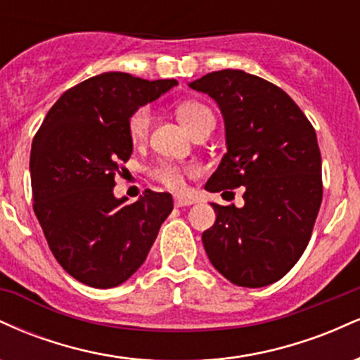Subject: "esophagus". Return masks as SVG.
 <instances>
[{"label":"esophagus","mask_w":360,"mask_h":360,"mask_svg":"<svg viewBox=\"0 0 360 360\" xmlns=\"http://www.w3.org/2000/svg\"><path fill=\"white\" fill-rule=\"evenodd\" d=\"M193 203H194V201L191 200V198H184V196H176L174 198V205L177 206V208H181V206H189Z\"/></svg>","instance_id":"34e87169"}]
</instances>
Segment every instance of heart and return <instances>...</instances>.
Returning a JSON list of instances; mask_svg holds the SVG:
<instances>
[{"mask_svg": "<svg viewBox=\"0 0 360 360\" xmlns=\"http://www.w3.org/2000/svg\"><path fill=\"white\" fill-rule=\"evenodd\" d=\"M177 117H179L183 125L188 128L191 134H196L201 127L206 123H214L213 113L208 106L198 101H186L183 105L177 106ZM150 110L147 106H140L130 115L128 118V135L134 143H143L148 137V130H150ZM194 167H179L176 164L162 162L155 166L150 171V176L155 181L162 183L164 186L171 189H179L184 183L186 174H193Z\"/></svg>", "mask_w": 360, "mask_h": 360, "instance_id": "obj_1", "label": "heart"}]
</instances>
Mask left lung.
Instances as JSON below:
<instances>
[{
	"mask_svg": "<svg viewBox=\"0 0 360 360\" xmlns=\"http://www.w3.org/2000/svg\"><path fill=\"white\" fill-rule=\"evenodd\" d=\"M220 106L226 154L205 189L243 188L245 205L212 203L217 220L203 232L213 267L230 283L262 288L298 262L323 196L321 155L309 120L272 82L223 69L189 82Z\"/></svg>",
	"mask_w": 360,
	"mask_h": 360,
	"instance_id": "obj_1",
	"label": "left lung"
}]
</instances>
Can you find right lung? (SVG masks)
I'll use <instances>...</instances> for the list:
<instances>
[{"instance_id": "1", "label": "right lung", "mask_w": 360, "mask_h": 360, "mask_svg": "<svg viewBox=\"0 0 360 360\" xmlns=\"http://www.w3.org/2000/svg\"><path fill=\"white\" fill-rule=\"evenodd\" d=\"M176 84L103 72L65 91L35 134L34 212L53 257L82 284L106 289L125 283L172 212L169 193L146 189L127 205L113 188L134 150L130 115Z\"/></svg>"}]
</instances>
